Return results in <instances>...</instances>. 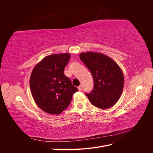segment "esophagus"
Returning a JSON list of instances; mask_svg holds the SVG:
<instances>
[{
    "label": "esophagus",
    "instance_id": "1",
    "mask_svg": "<svg viewBox=\"0 0 153 153\" xmlns=\"http://www.w3.org/2000/svg\"><path fill=\"white\" fill-rule=\"evenodd\" d=\"M78 91H82V86L80 85L78 87Z\"/></svg>",
    "mask_w": 153,
    "mask_h": 153
}]
</instances>
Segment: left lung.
Listing matches in <instances>:
<instances>
[{
    "label": "left lung",
    "instance_id": "obj_1",
    "mask_svg": "<svg viewBox=\"0 0 153 153\" xmlns=\"http://www.w3.org/2000/svg\"><path fill=\"white\" fill-rule=\"evenodd\" d=\"M80 59L93 78V89L90 93H85L91 104L101 109L112 107L117 102L123 90L124 79L121 69L103 53H82Z\"/></svg>",
    "mask_w": 153,
    "mask_h": 153
}]
</instances>
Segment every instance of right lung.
Listing matches in <instances>:
<instances>
[{
  "mask_svg": "<svg viewBox=\"0 0 153 153\" xmlns=\"http://www.w3.org/2000/svg\"><path fill=\"white\" fill-rule=\"evenodd\" d=\"M70 57L68 53L50 55L37 64L32 71L30 88L32 97L37 105L48 114H61L78 91L64 73Z\"/></svg>",
  "mask_w": 153,
  "mask_h": 153,
  "instance_id": "obj_1",
  "label": "right lung"
}]
</instances>
